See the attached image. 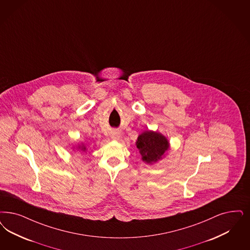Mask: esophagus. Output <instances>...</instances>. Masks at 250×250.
Segmentation results:
<instances>
[{"mask_svg": "<svg viewBox=\"0 0 250 250\" xmlns=\"http://www.w3.org/2000/svg\"><path fill=\"white\" fill-rule=\"evenodd\" d=\"M111 138H112V139H114V140H117V139H119V138H120V135H119L118 132L113 131L112 134H111Z\"/></svg>", "mask_w": 250, "mask_h": 250, "instance_id": "1", "label": "esophagus"}]
</instances>
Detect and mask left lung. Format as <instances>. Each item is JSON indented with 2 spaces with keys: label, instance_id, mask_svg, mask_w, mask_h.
Listing matches in <instances>:
<instances>
[{
  "label": "left lung",
  "instance_id": "left-lung-1",
  "mask_svg": "<svg viewBox=\"0 0 250 250\" xmlns=\"http://www.w3.org/2000/svg\"><path fill=\"white\" fill-rule=\"evenodd\" d=\"M137 146L142 156V160L146 164L155 163L168 149L169 143L162 134L152 131H145L139 135Z\"/></svg>",
  "mask_w": 250,
  "mask_h": 250
}]
</instances>
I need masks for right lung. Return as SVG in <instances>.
<instances>
[{
  "instance_id": "obj_1",
  "label": "right lung",
  "mask_w": 250,
  "mask_h": 250,
  "mask_svg": "<svg viewBox=\"0 0 250 250\" xmlns=\"http://www.w3.org/2000/svg\"><path fill=\"white\" fill-rule=\"evenodd\" d=\"M79 147H81V150H83V151H85V150H86V147L84 146H79Z\"/></svg>"
}]
</instances>
